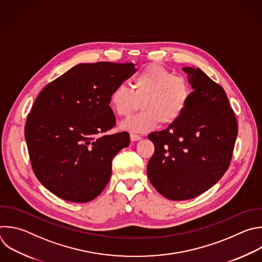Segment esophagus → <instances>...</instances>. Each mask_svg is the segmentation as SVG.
<instances>
[{
	"label": "esophagus",
	"instance_id": "obj_1",
	"mask_svg": "<svg viewBox=\"0 0 262 262\" xmlns=\"http://www.w3.org/2000/svg\"><path fill=\"white\" fill-rule=\"evenodd\" d=\"M141 139H142L141 136L136 135V134H130V140H132V141H139V140H141Z\"/></svg>",
	"mask_w": 262,
	"mask_h": 262
}]
</instances>
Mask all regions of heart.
<instances>
[{"label": "heart", "mask_w": 262, "mask_h": 262, "mask_svg": "<svg viewBox=\"0 0 262 262\" xmlns=\"http://www.w3.org/2000/svg\"><path fill=\"white\" fill-rule=\"evenodd\" d=\"M192 90L182 76L173 75L159 63L143 67L133 78L132 90L123 83L115 86L109 97L112 111L119 117L128 116L141 102V113L127 118L122 127L135 133L175 123L185 112Z\"/></svg>", "instance_id": "heart-1"}]
</instances>
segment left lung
I'll use <instances>...</instances> for the list:
<instances>
[{
    "mask_svg": "<svg viewBox=\"0 0 262 262\" xmlns=\"http://www.w3.org/2000/svg\"><path fill=\"white\" fill-rule=\"evenodd\" d=\"M183 70L193 89L185 112L166 129L148 135L155 148L148 178L171 201L193 199L215 185L230 164L237 136L236 118L222 86L201 69Z\"/></svg>",
    "mask_w": 262,
    "mask_h": 262,
    "instance_id": "left-lung-1",
    "label": "left lung"
}]
</instances>
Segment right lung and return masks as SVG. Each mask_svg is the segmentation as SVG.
I'll return each mask as SVG.
<instances>
[{"label":"right lung","instance_id":"1","mask_svg":"<svg viewBox=\"0 0 262 262\" xmlns=\"http://www.w3.org/2000/svg\"><path fill=\"white\" fill-rule=\"evenodd\" d=\"M132 62L80 63L48 83L29 113L25 136L37 179L56 196L87 203L108 184L112 159L129 144L109 97L135 74Z\"/></svg>","mask_w":262,"mask_h":262}]
</instances>
